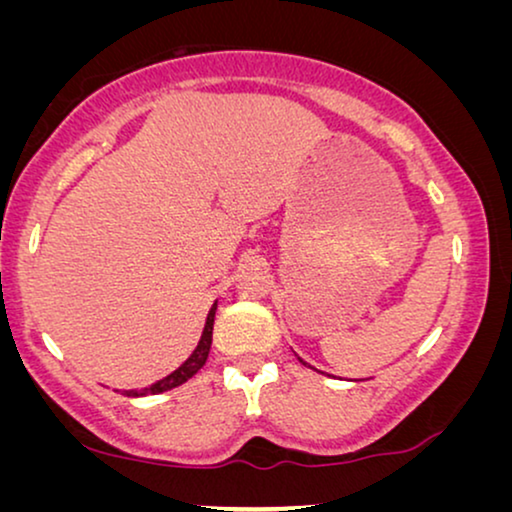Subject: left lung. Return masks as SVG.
Returning <instances> with one entry per match:
<instances>
[{
	"instance_id": "8db88e82",
	"label": "left lung",
	"mask_w": 512,
	"mask_h": 512,
	"mask_svg": "<svg viewBox=\"0 0 512 512\" xmlns=\"http://www.w3.org/2000/svg\"><path fill=\"white\" fill-rule=\"evenodd\" d=\"M300 361H303V359H300ZM303 363H305V361H303Z\"/></svg>"
}]
</instances>
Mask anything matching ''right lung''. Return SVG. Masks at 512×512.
Returning <instances> with one entry per match:
<instances>
[{"mask_svg":"<svg viewBox=\"0 0 512 512\" xmlns=\"http://www.w3.org/2000/svg\"><path fill=\"white\" fill-rule=\"evenodd\" d=\"M214 314H216V303L212 305V310L207 314V321H205V331H202V338L198 342V347L193 349V354L188 356V359L181 363V366L170 373L163 380H158L156 384H151V387H144L142 391L137 389H130L125 391V396H149V394H163V391H170L174 387H179V384H184L186 380H191V377L198 373V370L205 366L207 356H209V347H212V331H214Z\"/></svg>","mask_w":512,"mask_h":512,"instance_id":"1","label":"right lung"}]
</instances>
